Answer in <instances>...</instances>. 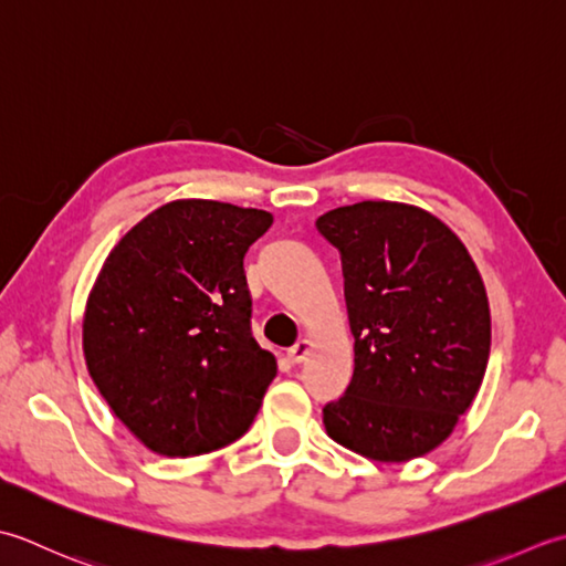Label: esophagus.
Returning <instances> with one entry per match:
<instances>
[{"instance_id": "esophagus-1", "label": "esophagus", "mask_w": 566, "mask_h": 566, "mask_svg": "<svg viewBox=\"0 0 566 566\" xmlns=\"http://www.w3.org/2000/svg\"><path fill=\"white\" fill-rule=\"evenodd\" d=\"M310 347H313V344H310V339H297L293 347L287 349V359H291L293 364L305 361V356L310 354Z\"/></svg>"}]
</instances>
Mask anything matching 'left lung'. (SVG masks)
Listing matches in <instances>:
<instances>
[{
  "label": "left lung",
  "mask_w": 566,
  "mask_h": 566,
  "mask_svg": "<svg viewBox=\"0 0 566 566\" xmlns=\"http://www.w3.org/2000/svg\"><path fill=\"white\" fill-rule=\"evenodd\" d=\"M342 253L354 376L322 410L334 442L374 461L440 447L491 352L489 297L459 237L420 207L366 200L317 219Z\"/></svg>",
  "instance_id": "8db88e82"
}]
</instances>
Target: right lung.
<instances>
[{
  "mask_svg": "<svg viewBox=\"0 0 566 566\" xmlns=\"http://www.w3.org/2000/svg\"><path fill=\"white\" fill-rule=\"evenodd\" d=\"M271 224L266 210L176 200L109 251L83 317L85 364L151 452H214L256 418L279 366L251 334L244 256Z\"/></svg>",
  "mask_w": 566,
  "mask_h": 566,
  "instance_id": "1",
  "label": "right lung"
}]
</instances>
